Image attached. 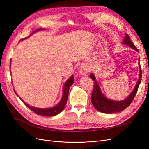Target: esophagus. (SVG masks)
Segmentation results:
<instances>
[{
  "mask_svg": "<svg viewBox=\"0 0 149 149\" xmlns=\"http://www.w3.org/2000/svg\"><path fill=\"white\" fill-rule=\"evenodd\" d=\"M88 68L86 66H85L83 65H81L79 67V73L81 74L82 75H85L86 74V73H88Z\"/></svg>",
  "mask_w": 149,
  "mask_h": 149,
  "instance_id": "1",
  "label": "esophagus"
}]
</instances>
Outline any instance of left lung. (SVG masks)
I'll use <instances>...</instances> for the list:
<instances>
[{
  "label": "left lung",
  "mask_w": 149,
  "mask_h": 149,
  "mask_svg": "<svg viewBox=\"0 0 149 149\" xmlns=\"http://www.w3.org/2000/svg\"><path fill=\"white\" fill-rule=\"evenodd\" d=\"M123 43L127 45H128L130 48H133L134 49H136V51L139 52L138 49L134 45V44L131 40H130V38L127 33L125 34V37ZM139 61L140 74L138 81L136 85V86H135L133 91L129 94V96L127 98L123 101H116L107 99L101 93V89L96 81L95 76H94L93 73L90 74L89 77L93 81H94V89L91 96V102L93 106L97 111L106 114H114L124 110L131 104L137 92L139 84L141 82L142 79V70L141 68V64H140V58Z\"/></svg>",
  "instance_id": "obj_1"
}]
</instances>
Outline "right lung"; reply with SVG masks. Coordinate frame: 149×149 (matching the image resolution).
Wrapping results in <instances>:
<instances>
[{"label":"right lung","mask_w":149,"mask_h":149,"mask_svg":"<svg viewBox=\"0 0 149 149\" xmlns=\"http://www.w3.org/2000/svg\"><path fill=\"white\" fill-rule=\"evenodd\" d=\"M44 30V29H37L35 31H34L33 32L31 33L30 35L33 34L35 32H37V31H38L39 30ZM25 38H26V37H25L24 38H22L20 40H23ZM74 81V80L73 76H72L68 80H67V81L65 83V86H64L63 94L61 100L60 102L58 103V104L56 105L55 107H50V108H45V109H40V108H37V107L30 106V105L28 104H26L25 102H24L23 100H22V99H20V100L24 102V104L26 106H27L31 111H33V112H35V114H37L38 115H40V116H56L59 113H60V112L63 110V109L65 108V105L66 104V102H67V100H68V93H69L70 88L71 86L73 84ZM14 91H15V94L17 95V94L16 93L15 90H14Z\"/></svg>","instance_id":"obj_1"}]
</instances>
